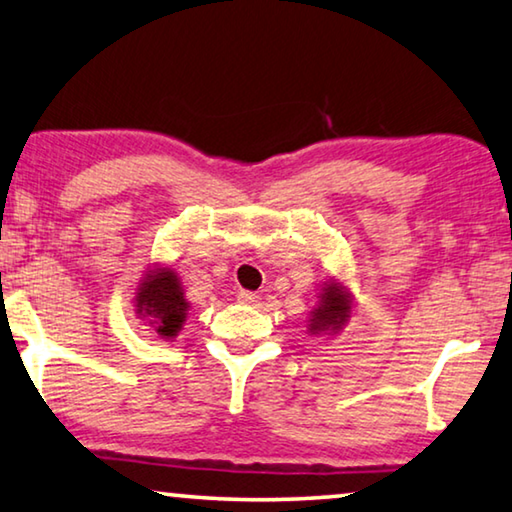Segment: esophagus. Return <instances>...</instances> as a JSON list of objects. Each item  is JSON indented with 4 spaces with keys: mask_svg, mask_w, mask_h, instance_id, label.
<instances>
[{
    "mask_svg": "<svg viewBox=\"0 0 512 512\" xmlns=\"http://www.w3.org/2000/svg\"><path fill=\"white\" fill-rule=\"evenodd\" d=\"M237 298L241 300V303H246V305H257V303H259V296L255 294V291H246V289H241Z\"/></svg>",
    "mask_w": 512,
    "mask_h": 512,
    "instance_id": "1",
    "label": "esophagus"
}]
</instances>
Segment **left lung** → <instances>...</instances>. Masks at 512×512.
<instances>
[{
    "instance_id": "1",
    "label": "left lung",
    "mask_w": 512,
    "mask_h": 512,
    "mask_svg": "<svg viewBox=\"0 0 512 512\" xmlns=\"http://www.w3.org/2000/svg\"><path fill=\"white\" fill-rule=\"evenodd\" d=\"M348 314V294H344L342 287L330 282L326 287V294L321 296V307L312 312V330H337L346 321Z\"/></svg>"
}]
</instances>
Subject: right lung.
Segmentation results:
<instances>
[{"label": "right lung", "mask_w": 512, "mask_h": 512, "mask_svg": "<svg viewBox=\"0 0 512 512\" xmlns=\"http://www.w3.org/2000/svg\"><path fill=\"white\" fill-rule=\"evenodd\" d=\"M136 307L139 314L150 316L157 323L161 337H175L186 319V300L182 296L180 280L173 271H159L143 282L136 294Z\"/></svg>", "instance_id": "obj_1"}]
</instances>
